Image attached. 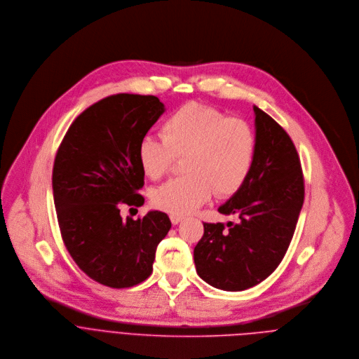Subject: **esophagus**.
Wrapping results in <instances>:
<instances>
[{
  "instance_id": "obj_1",
  "label": "esophagus",
  "mask_w": 359,
  "mask_h": 359,
  "mask_svg": "<svg viewBox=\"0 0 359 359\" xmlns=\"http://www.w3.org/2000/svg\"><path fill=\"white\" fill-rule=\"evenodd\" d=\"M170 219H171L172 225H178L180 222H182L184 217H181V215H170Z\"/></svg>"
}]
</instances>
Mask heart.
<instances>
[{"instance_id": "1", "label": "heart", "mask_w": 359, "mask_h": 359, "mask_svg": "<svg viewBox=\"0 0 359 359\" xmlns=\"http://www.w3.org/2000/svg\"><path fill=\"white\" fill-rule=\"evenodd\" d=\"M161 137L144 135L137 149L140 167L149 178L167 175L185 157L187 175L170 180L153 192L156 208L172 215H187L213 194L235 195L246 182L255 161L256 134L243 118L222 110L187 103L161 124Z\"/></svg>"}]
</instances>
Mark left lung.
<instances>
[{
  "label": "left lung",
  "instance_id": "left-lung-1",
  "mask_svg": "<svg viewBox=\"0 0 359 359\" xmlns=\"http://www.w3.org/2000/svg\"><path fill=\"white\" fill-rule=\"evenodd\" d=\"M256 154L243 187L219 206L238 224H203L194 249L196 273L213 287L241 292L269 277L293 239L304 202V177L294 142L259 107Z\"/></svg>",
  "mask_w": 359,
  "mask_h": 359
}]
</instances>
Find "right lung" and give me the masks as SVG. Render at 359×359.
Here are the masks:
<instances>
[{"mask_svg": "<svg viewBox=\"0 0 359 359\" xmlns=\"http://www.w3.org/2000/svg\"><path fill=\"white\" fill-rule=\"evenodd\" d=\"M163 113L151 95L107 96L70 124L55 157L52 188L63 243L83 273L111 289L150 277L157 246L171 229L160 210L135 221L120 217L121 205L144 203L137 149Z\"/></svg>", "mask_w": 359, "mask_h": 359, "instance_id": "add662e5", "label": "right lung"}]
</instances>
